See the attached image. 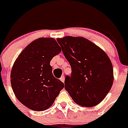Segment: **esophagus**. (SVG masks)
I'll list each match as a JSON object with an SVG mask.
<instances>
[{"mask_svg":"<svg viewBox=\"0 0 128 128\" xmlns=\"http://www.w3.org/2000/svg\"><path fill=\"white\" fill-rule=\"evenodd\" d=\"M60 80H61L62 82H64V80H65V78H64V76H61V78H60Z\"/></svg>","mask_w":128,"mask_h":128,"instance_id":"esophagus-1","label":"esophagus"}]
</instances>
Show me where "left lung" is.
<instances>
[{
    "instance_id": "8db88e82",
    "label": "left lung",
    "mask_w": 128,
    "mask_h": 128,
    "mask_svg": "<svg viewBox=\"0 0 128 128\" xmlns=\"http://www.w3.org/2000/svg\"><path fill=\"white\" fill-rule=\"evenodd\" d=\"M57 41L72 68L65 89L74 102L93 107L106 98L114 82L113 66L107 54L83 37L67 36Z\"/></svg>"
}]
</instances>
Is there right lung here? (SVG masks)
<instances>
[{
    "label": "right lung",
    "instance_id": "1",
    "mask_svg": "<svg viewBox=\"0 0 128 128\" xmlns=\"http://www.w3.org/2000/svg\"><path fill=\"white\" fill-rule=\"evenodd\" d=\"M61 52L53 38H40L26 46L13 64L10 83L16 98L29 109L44 111L53 104L64 84L54 78L50 62Z\"/></svg>",
    "mask_w": 128,
    "mask_h": 128
}]
</instances>
